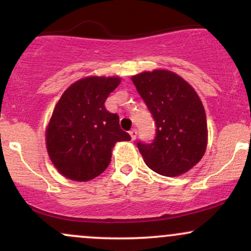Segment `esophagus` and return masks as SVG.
I'll list each match as a JSON object with an SVG mask.
<instances>
[{"label":"esophagus","mask_w":251,"mask_h":251,"mask_svg":"<svg viewBox=\"0 0 251 251\" xmlns=\"http://www.w3.org/2000/svg\"><path fill=\"white\" fill-rule=\"evenodd\" d=\"M129 135H131L132 140H134L135 138H137V129H131V131H129Z\"/></svg>","instance_id":"1"}]
</instances>
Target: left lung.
<instances>
[{
    "instance_id": "left-lung-1",
    "label": "left lung",
    "mask_w": 251,
    "mask_h": 251,
    "mask_svg": "<svg viewBox=\"0 0 251 251\" xmlns=\"http://www.w3.org/2000/svg\"><path fill=\"white\" fill-rule=\"evenodd\" d=\"M131 79L157 126L153 142L138 143L144 162L166 177L185 174L201 159L208 145L205 111L197 92L166 70L142 72Z\"/></svg>"
}]
</instances>
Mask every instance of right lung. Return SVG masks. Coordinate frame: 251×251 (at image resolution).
<instances>
[{
    "instance_id": "1",
    "label": "right lung",
    "mask_w": 251,
    "mask_h": 251,
    "mask_svg": "<svg viewBox=\"0 0 251 251\" xmlns=\"http://www.w3.org/2000/svg\"><path fill=\"white\" fill-rule=\"evenodd\" d=\"M119 76H86L63 92L46 128V148L55 169L66 178L87 181L102 174L117 142L131 140L118 114L105 101L119 86Z\"/></svg>"
}]
</instances>
